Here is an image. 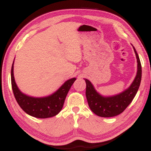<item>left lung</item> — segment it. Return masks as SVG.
Returning a JSON list of instances; mask_svg holds the SVG:
<instances>
[{"label": "left lung", "mask_w": 151, "mask_h": 151, "mask_svg": "<svg viewBox=\"0 0 151 151\" xmlns=\"http://www.w3.org/2000/svg\"><path fill=\"white\" fill-rule=\"evenodd\" d=\"M133 47L138 62V70L134 80L128 89L114 96H104L96 91L91 81L84 79L86 84V96L88 104L90 109L99 116L113 117L119 115L127 108L136 96L141 84L142 69L138 53L134 47Z\"/></svg>", "instance_id": "8db88e82"}]
</instances>
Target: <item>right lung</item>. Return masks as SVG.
Segmentation results:
<instances>
[{
  "instance_id": "add662e5",
  "label": "right lung",
  "mask_w": 151,
  "mask_h": 151,
  "mask_svg": "<svg viewBox=\"0 0 151 151\" xmlns=\"http://www.w3.org/2000/svg\"><path fill=\"white\" fill-rule=\"evenodd\" d=\"M13 61L11 68V84L15 99L22 110L28 115L39 119H46L56 116L63 107L67 93L76 78L66 81L59 89L50 96L33 97L25 94L18 89L13 74Z\"/></svg>"
}]
</instances>
